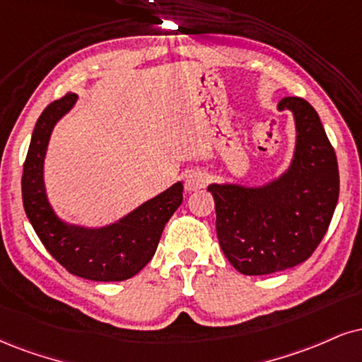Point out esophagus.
<instances>
[{"mask_svg":"<svg viewBox=\"0 0 362 362\" xmlns=\"http://www.w3.org/2000/svg\"><path fill=\"white\" fill-rule=\"evenodd\" d=\"M209 175L202 170H192L185 175V189L189 192H194V190H200L207 185Z\"/></svg>","mask_w":362,"mask_h":362,"instance_id":"obj_1","label":"esophagus"}]
</instances>
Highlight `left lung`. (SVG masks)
<instances>
[{"mask_svg": "<svg viewBox=\"0 0 362 362\" xmlns=\"http://www.w3.org/2000/svg\"><path fill=\"white\" fill-rule=\"evenodd\" d=\"M297 124L293 162L278 180L246 189L212 184L221 250L243 275H269L303 263L327 233L339 199V168L317 111L285 98Z\"/></svg>", "mask_w": 362, "mask_h": 362, "instance_id": "1", "label": "left lung"}]
</instances>
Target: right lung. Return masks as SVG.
<instances>
[{"label": "right lung", "mask_w": 362, "mask_h": 362, "mask_svg": "<svg viewBox=\"0 0 362 362\" xmlns=\"http://www.w3.org/2000/svg\"><path fill=\"white\" fill-rule=\"evenodd\" d=\"M76 101L77 94L67 93L50 103L35 124L21 175L23 207L42 245L69 273L93 281H123L153 258L165 224L184 199V185L177 182L116 224L101 229L60 221L47 200L43 158L55 123Z\"/></svg>", "instance_id": "right-lung-1"}]
</instances>
